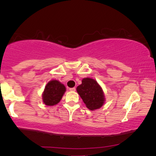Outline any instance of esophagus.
Returning a JSON list of instances; mask_svg holds the SVG:
<instances>
[{"label":"esophagus","instance_id":"34e87169","mask_svg":"<svg viewBox=\"0 0 156 156\" xmlns=\"http://www.w3.org/2000/svg\"><path fill=\"white\" fill-rule=\"evenodd\" d=\"M69 90H70V91H76V88H75V87L69 88Z\"/></svg>","mask_w":156,"mask_h":156}]
</instances>
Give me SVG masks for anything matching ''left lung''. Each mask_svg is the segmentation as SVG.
Returning <instances> with one entry per match:
<instances>
[{
  "mask_svg": "<svg viewBox=\"0 0 156 156\" xmlns=\"http://www.w3.org/2000/svg\"><path fill=\"white\" fill-rule=\"evenodd\" d=\"M76 90L89 109H99L103 105L105 102L103 91L94 79L89 78L83 79L82 84L78 86Z\"/></svg>",
  "mask_w": 156,
  "mask_h": 156,
  "instance_id": "8db88e82",
  "label": "left lung"
}]
</instances>
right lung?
I'll use <instances>...</instances> for the list:
<instances>
[{
  "instance_id": "right-lung-1",
  "label": "right lung",
  "mask_w": 156,
  "mask_h": 156,
  "mask_svg": "<svg viewBox=\"0 0 156 156\" xmlns=\"http://www.w3.org/2000/svg\"><path fill=\"white\" fill-rule=\"evenodd\" d=\"M66 88L64 84L56 80L49 81L47 84L43 94L44 103L48 106H53L58 103L65 94Z\"/></svg>"
}]
</instances>
